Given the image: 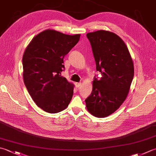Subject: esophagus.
I'll return each instance as SVG.
<instances>
[{
	"mask_svg": "<svg viewBox=\"0 0 156 156\" xmlns=\"http://www.w3.org/2000/svg\"><path fill=\"white\" fill-rule=\"evenodd\" d=\"M76 87H77V88H79V87H80V86H81V85H82V83H81V82H76Z\"/></svg>",
	"mask_w": 156,
	"mask_h": 156,
	"instance_id": "esophagus-1",
	"label": "esophagus"
}]
</instances>
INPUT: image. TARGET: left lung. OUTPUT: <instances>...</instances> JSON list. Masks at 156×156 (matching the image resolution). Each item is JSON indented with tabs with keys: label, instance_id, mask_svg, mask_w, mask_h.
<instances>
[{
	"label": "left lung",
	"instance_id": "8db88e82",
	"mask_svg": "<svg viewBox=\"0 0 156 156\" xmlns=\"http://www.w3.org/2000/svg\"><path fill=\"white\" fill-rule=\"evenodd\" d=\"M97 71L93 90L85 100L88 111L94 116L105 118L120 108L129 94L134 76V65L124 42L105 30L88 33Z\"/></svg>",
	"mask_w": 156,
	"mask_h": 156
}]
</instances>
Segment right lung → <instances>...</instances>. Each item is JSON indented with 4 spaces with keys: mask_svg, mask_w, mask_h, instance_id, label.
<instances>
[{
    "mask_svg": "<svg viewBox=\"0 0 156 156\" xmlns=\"http://www.w3.org/2000/svg\"><path fill=\"white\" fill-rule=\"evenodd\" d=\"M80 37L48 29L34 37L26 48L22 58L24 84L34 101L46 112H62L71 101L74 86L62 76L63 58Z\"/></svg>",
    "mask_w": 156,
    "mask_h": 156,
    "instance_id": "right-lung-1",
    "label": "right lung"
}]
</instances>
